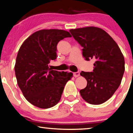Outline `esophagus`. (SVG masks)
<instances>
[{
	"label": "esophagus",
	"mask_w": 133,
	"mask_h": 133,
	"mask_svg": "<svg viewBox=\"0 0 133 133\" xmlns=\"http://www.w3.org/2000/svg\"><path fill=\"white\" fill-rule=\"evenodd\" d=\"M73 76L75 77H77L80 76V72L79 71H77V72H75L73 73Z\"/></svg>",
	"instance_id": "obj_1"
}]
</instances>
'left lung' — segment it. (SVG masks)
I'll return each mask as SVG.
<instances>
[{
    "label": "left lung",
    "mask_w": 133,
    "mask_h": 133,
    "mask_svg": "<svg viewBox=\"0 0 133 133\" xmlns=\"http://www.w3.org/2000/svg\"><path fill=\"white\" fill-rule=\"evenodd\" d=\"M70 32L83 48L85 59H96L93 72L80 73L87 82L86 87L80 90V95L90 104H102L111 97L121 84L125 70L123 53L113 39L99 28L70 29Z\"/></svg>",
    "instance_id": "left-lung-1"
}]
</instances>
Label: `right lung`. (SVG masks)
Segmentation results:
<instances>
[{"label":"right lung","instance_id":"1","mask_svg":"<svg viewBox=\"0 0 133 133\" xmlns=\"http://www.w3.org/2000/svg\"><path fill=\"white\" fill-rule=\"evenodd\" d=\"M69 31L43 29L27 38L18 51L15 71L24 97L40 109H49L59 102L66 83L73 73L49 69L50 60L57 58V44L71 37Z\"/></svg>","mask_w":133,"mask_h":133}]
</instances>
